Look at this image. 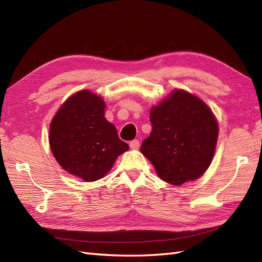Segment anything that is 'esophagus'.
Here are the masks:
<instances>
[{
    "mask_svg": "<svg viewBox=\"0 0 262 262\" xmlns=\"http://www.w3.org/2000/svg\"><path fill=\"white\" fill-rule=\"evenodd\" d=\"M139 146H140V142H139L138 139H134V140H132V141L129 142V147H130L132 149H138Z\"/></svg>",
    "mask_w": 262,
    "mask_h": 262,
    "instance_id": "obj_1",
    "label": "esophagus"
}]
</instances>
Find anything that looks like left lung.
<instances>
[{
    "mask_svg": "<svg viewBox=\"0 0 262 262\" xmlns=\"http://www.w3.org/2000/svg\"><path fill=\"white\" fill-rule=\"evenodd\" d=\"M150 136L141 154L167 183L182 185L206 172L213 158L217 124L208 105L187 91L176 90L151 108Z\"/></svg>",
    "mask_w": 262,
    "mask_h": 262,
    "instance_id": "obj_1",
    "label": "left lung"
}]
</instances>
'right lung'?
Returning <instances> with one entry per match:
<instances>
[{
    "label": "right lung",
    "mask_w": 262,
    "mask_h": 262,
    "mask_svg": "<svg viewBox=\"0 0 262 262\" xmlns=\"http://www.w3.org/2000/svg\"><path fill=\"white\" fill-rule=\"evenodd\" d=\"M104 102L88 90L65 101L50 126V146L65 171L95 182L111 170L116 158L129 149L104 117Z\"/></svg>",
    "instance_id": "add662e5"
}]
</instances>
